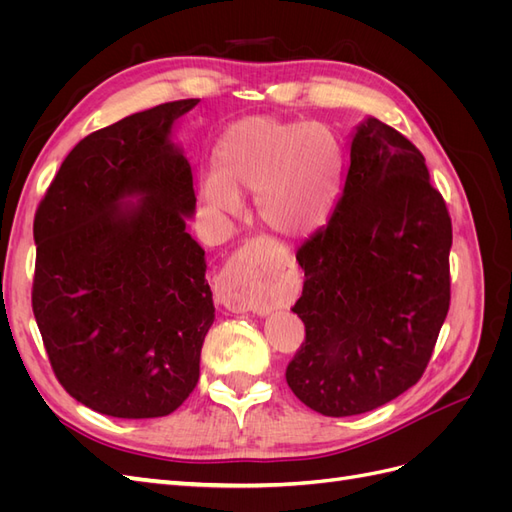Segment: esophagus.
I'll list each match as a JSON object with an SVG mask.
<instances>
[{
    "label": "esophagus",
    "instance_id": "1",
    "mask_svg": "<svg viewBox=\"0 0 512 512\" xmlns=\"http://www.w3.org/2000/svg\"><path fill=\"white\" fill-rule=\"evenodd\" d=\"M243 254L250 256V247L243 250ZM215 299H218L220 305L232 309V312H250V309H254L247 277L235 269H226L220 275L218 286H215Z\"/></svg>",
    "mask_w": 512,
    "mask_h": 512
}]
</instances>
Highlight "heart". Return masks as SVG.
Masks as SVG:
<instances>
[{"mask_svg":"<svg viewBox=\"0 0 512 512\" xmlns=\"http://www.w3.org/2000/svg\"><path fill=\"white\" fill-rule=\"evenodd\" d=\"M342 147L324 123L247 117L218 147V168L200 179V198L235 213L239 196H256L262 224L275 235L305 237L329 218L342 177Z\"/></svg>","mask_w":512,"mask_h":512,"instance_id":"heart-1","label":"heart"}]
</instances>
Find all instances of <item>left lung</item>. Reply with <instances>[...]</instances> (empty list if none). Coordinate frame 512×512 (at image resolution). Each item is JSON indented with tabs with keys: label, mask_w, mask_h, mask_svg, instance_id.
Returning a JSON list of instances; mask_svg holds the SVG:
<instances>
[{
	"label": "left lung",
	"mask_w": 512,
	"mask_h": 512,
	"mask_svg": "<svg viewBox=\"0 0 512 512\" xmlns=\"http://www.w3.org/2000/svg\"><path fill=\"white\" fill-rule=\"evenodd\" d=\"M451 245L423 153L363 119L331 220L297 252L305 282L292 312L305 342L286 382L307 408L363 414L418 382L451 303Z\"/></svg>",
	"instance_id": "8db88e82"
}]
</instances>
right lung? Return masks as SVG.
<instances>
[{"label": "right lung", "mask_w": 512, "mask_h": 512, "mask_svg": "<svg viewBox=\"0 0 512 512\" xmlns=\"http://www.w3.org/2000/svg\"><path fill=\"white\" fill-rule=\"evenodd\" d=\"M179 100L85 136L34 220L32 305L61 386L117 418L175 412L215 320L205 250L185 230L192 168L173 143Z\"/></svg>", "instance_id": "1"}]
</instances>
